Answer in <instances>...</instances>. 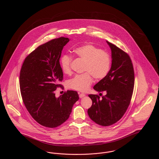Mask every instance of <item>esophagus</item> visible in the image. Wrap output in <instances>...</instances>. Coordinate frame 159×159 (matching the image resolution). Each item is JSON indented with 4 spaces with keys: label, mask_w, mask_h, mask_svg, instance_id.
<instances>
[{
    "label": "esophagus",
    "mask_w": 159,
    "mask_h": 159,
    "mask_svg": "<svg viewBox=\"0 0 159 159\" xmlns=\"http://www.w3.org/2000/svg\"><path fill=\"white\" fill-rule=\"evenodd\" d=\"M84 97H85V94H84V93H80V94H79V97H80V98H83Z\"/></svg>",
    "instance_id": "esophagus-1"
}]
</instances>
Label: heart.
<instances>
[{"mask_svg":"<svg viewBox=\"0 0 159 159\" xmlns=\"http://www.w3.org/2000/svg\"><path fill=\"white\" fill-rule=\"evenodd\" d=\"M77 57L84 61L83 71H86L74 76L68 82L70 88L76 91L88 89L93 82V77L96 79H104L108 73L111 67V57L105 51L101 50L92 44L79 46L74 50ZM72 58L64 55L60 58V66L62 71L68 75L71 73Z\"/></svg>","mask_w":159,"mask_h":159,"instance_id":"b5f03b06","label":"heart"}]
</instances>
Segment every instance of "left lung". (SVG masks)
<instances>
[{"mask_svg": "<svg viewBox=\"0 0 159 159\" xmlns=\"http://www.w3.org/2000/svg\"><path fill=\"white\" fill-rule=\"evenodd\" d=\"M111 51V67L107 75L93 89L99 92L106 91L102 98L97 95L88 96L92 105L88 110L91 120L102 126L119 121L126 111L132 98L135 76L133 64L128 54L107 41Z\"/></svg>", "mask_w": 159, "mask_h": 159, "instance_id": "left-lung-1", "label": "left lung"}]
</instances>
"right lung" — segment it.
Wrapping results in <instances>:
<instances>
[{
    "mask_svg": "<svg viewBox=\"0 0 159 159\" xmlns=\"http://www.w3.org/2000/svg\"><path fill=\"white\" fill-rule=\"evenodd\" d=\"M69 41L61 37L38 46L25 58L20 71L23 102L31 117L46 128H54L66 121L79 99L76 91H67L58 98L55 93L63 79L62 50Z\"/></svg>",
    "mask_w": 159,
    "mask_h": 159,
    "instance_id": "right-lung-1",
    "label": "right lung"
}]
</instances>
